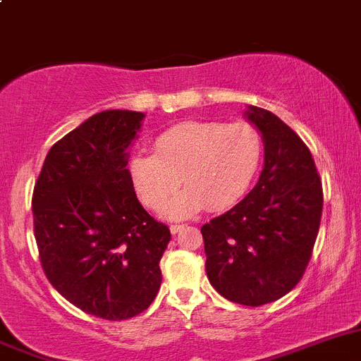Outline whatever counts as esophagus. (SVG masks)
Listing matches in <instances>:
<instances>
[{"label": "esophagus", "mask_w": 361, "mask_h": 361, "mask_svg": "<svg viewBox=\"0 0 361 361\" xmlns=\"http://www.w3.org/2000/svg\"><path fill=\"white\" fill-rule=\"evenodd\" d=\"M184 228H186V225H171L170 232L171 234H178V232H183Z\"/></svg>", "instance_id": "1"}]
</instances>
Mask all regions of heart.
<instances>
[{
  "instance_id": "heart-1",
  "label": "heart",
  "mask_w": 361,
  "mask_h": 361,
  "mask_svg": "<svg viewBox=\"0 0 361 361\" xmlns=\"http://www.w3.org/2000/svg\"><path fill=\"white\" fill-rule=\"evenodd\" d=\"M264 159V138L246 122L188 120L154 140V154L136 152L129 161L133 184L149 209H159L180 180L186 190L163 207V214L183 219L207 205L223 211L246 197Z\"/></svg>"
}]
</instances>
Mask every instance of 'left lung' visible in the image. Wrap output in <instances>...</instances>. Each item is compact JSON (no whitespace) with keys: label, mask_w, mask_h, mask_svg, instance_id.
<instances>
[{"label":"left lung","mask_w":361,"mask_h":361,"mask_svg":"<svg viewBox=\"0 0 361 361\" xmlns=\"http://www.w3.org/2000/svg\"><path fill=\"white\" fill-rule=\"evenodd\" d=\"M264 138L257 186L202 226L211 286L234 303L260 307L298 286L312 257L322 214V184L303 140L276 115L248 106Z\"/></svg>","instance_id":"1"}]
</instances>
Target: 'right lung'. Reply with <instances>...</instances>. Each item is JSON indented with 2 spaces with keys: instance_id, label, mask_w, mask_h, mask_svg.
<instances>
[{
  "instance_id": "1",
  "label": "right lung",
  "mask_w": 361,
  "mask_h": 361,
  "mask_svg": "<svg viewBox=\"0 0 361 361\" xmlns=\"http://www.w3.org/2000/svg\"><path fill=\"white\" fill-rule=\"evenodd\" d=\"M145 115L106 109L47 152L33 190V226L51 286L106 321L135 317L161 287L170 230L138 202L127 170Z\"/></svg>"
}]
</instances>
